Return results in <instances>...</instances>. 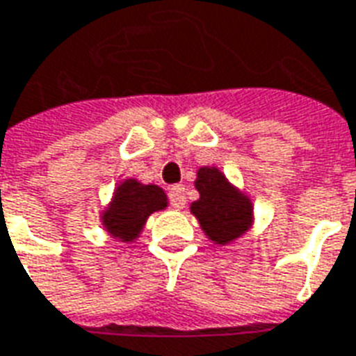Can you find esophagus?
I'll list each match as a JSON object with an SVG mask.
<instances>
[{"instance_id": "1", "label": "esophagus", "mask_w": 356, "mask_h": 356, "mask_svg": "<svg viewBox=\"0 0 356 356\" xmlns=\"http://www.w3.org/2000/svg\"><path fill=\"white\" fill-rule=\"evenodd\" d=\"M168 197H170V203L173 207L183 209L184 203H186V192H184L183 184H173L170 192H168Z\"/></svg>"}]
</instances>
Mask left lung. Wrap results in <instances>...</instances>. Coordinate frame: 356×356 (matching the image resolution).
Segmentation results:
<instances>
[{"instance_id": "8db88e82", "label": "left lung", "mask_w": 356, "mask_h": 356, "mask_svg": "<svg viewBox=\"0 0 356 356\" xmlns=\"http://www.w3.org/2000/svg\"><path fill=\"white\" fill-rule=\"evenodd\" d=\"M196 188L200 200L190 205V211L196 214L211 241L226 244L248 229L250 202L241 196L218 170L202 168L197 172Z\"/></svg>"}]
</instances>
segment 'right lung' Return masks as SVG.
Listing matches in <instances>:
<instances>
[{
  "label": "right lung",
  "instance_id": "add662e5",
  "mask_svg": "<svg viewBox=\"0 0 356 356\" xmlns=\"http://www.w3.org/2000/svg\"><path fill=\"white\" fill-rule=\"evenodd\" d=\"M166 194L154 184L124 181L115 192L110 209L104 213V226L113 237L132 241L143 227L147 216L166 207Z\"/></svg>",
  "mask_w": 356,
  "mask_h": 356
}]
</instances>
